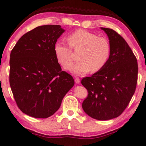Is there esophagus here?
Listing matches in <instances>:
<instances>
[{
  "label": "esophagus",
  "mask_w": 146,
  "mask_h": 146,
  "mask_svg": "<svg viewBox=\"0 0 146 146\" xmlns=\"http://www.w3.org/2000/svg\"><path fill=\"white\" fill-rule=\"evenodd\" d=\"M75 82L76 84H78L80 83V79H79V78H78V77H76L75 78Z\"/></svg>",
  "instance_id": "34e87169"
}]
</instances>
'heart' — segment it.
I'll return each mask as SVG.
<instances>
[{
    "mask_svg": "<svg viewBox=\"0 0 146 146\" xmlns=\"http://www.w3.org/2000/svg\"><path fill=\"white\" fill-rule=\"evenodd\" d=\"M67 40L72 48L81 49L78 54L80 60L68 68L71 73L78 75L90 70L92 73H96L107 64L111 53V46L108 39L79 29L69 35ZM54 52L58 62L64 68L72 62L71 49L68 46L57 42L54 45Z\"/></svg>",
    "mask_w": 146,
    "mask_h": 146,
    "instance_id": "obj_1",
    "label": "heart"
}]
</instances>
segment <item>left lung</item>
Wrapping results in <instances>:
<instances>
[{
    "instance_id": "obj_1",
    "label": "left lung",
    "mask_w": 146,
    "mask_h": 146,
    "mask_svg": "<svg viewBox=\"0 0 146 146\" xmlns=\"http://www.w3.org/2000/svg\"><path fill=\"white\" fill-rule=\"evenodd\" d=\"M100 29L108 36L110 56L102 70L81 81L88 91L82 108L90 117L107 120L118 117L129 104L138 70L137 58L126 41L111 29Z\"/></svg>"
}]
</instances>
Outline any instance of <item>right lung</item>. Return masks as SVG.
<instances>
[{"instance_id": "obj_1", "label": "right lung", "mask_w": 146, "mask_h": 146, "mask_svg": "<svg viewBox=\"0 0 146 146\" xmlns=\"http://www.w3.org/2000/svg\"><path fill=\"white\" fill-rule=\"evenodd\" d=\"M64 31L60 25L36 27L21 36L11 52L12 93L20 110L30 117L53 115L75 84L72 76L62 71L54 52Z\"/></svg>"}]
</instances>
